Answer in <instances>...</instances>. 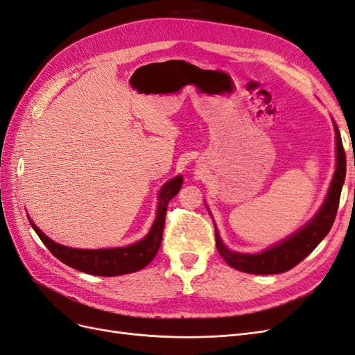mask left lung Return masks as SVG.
I'll return each mask as SVG.
<instances>
[{"label":"left lung","instance_id":"obj_1","mask_svg":"<svg viewBox=\"0 0 355 355\" xmlns=\"http://www.w3.org/2000/svg\"><path fill=\"white\" fill-rule=\"evenodd\" d=\"M333 125H335L336 133V170L335 175H333V180L323 206H321L315 216L311 219L305 227L297 230L295 234L290 235L288 239L270 247V249L254 254L230 250L220 240L218 228H214L218 252L231 268L256 275L286 272L288 270H292V268L296 266L299 262H302L320 244V241L329 234L331 225L336 218L340 191L343 182H345L347 173L345 151H343L339 128L335 121H333Z\"/></svg>","mask_w":355,"mask_h":355}]
</instances>
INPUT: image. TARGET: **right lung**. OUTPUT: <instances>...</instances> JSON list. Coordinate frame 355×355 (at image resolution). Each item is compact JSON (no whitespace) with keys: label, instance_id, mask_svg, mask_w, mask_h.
<instances>
[{"label":"right lung","instance_id":"1","mask_svg":"<svg viewBox=\"0 0 355 355\" xmlns=\"http://www.w3.org/2000/svg\"><path fill=\"white\" fill-rule=\"evenodd\" d=\"M182 176H176L161 188L158 194V209L157 216L153 223L148 235L132 245L127 247H115V249H99V250H87V249H72L58 244L50 240L47 235L42 232L37 225L29 219L32 228L37 232L41 241L46 244L47 249L56 256L60 262L75 268L81 272L102 277H115L136 272L142 270L155 257L161 240H163V230L166 222L167 204L168 201L178 196L179 189L182 188Z\"/></svg>","mask_w":355,"mask_h":355}]
</instances>
